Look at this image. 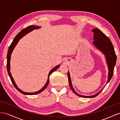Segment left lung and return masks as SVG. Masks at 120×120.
Masks as SVG:
<instances>
[{
  "label": "left lung",
  "mask_w": 120,
  "mask_h": 120,
  "mask_svg": "<svg viewBox=\"0 0 120 120\" xmlns=\"http://www.w3.org/2000/svg\"><path fill=\"white\" fill-rule=\"evenodd\" d=\"M92 32H94V41H93V44L95 47H97L98 50H100L105 55L106 60H107V63L109 68L108 81L107 83H106L107 84L110 81L112 75H113L114 67L116 65V60H117V56H116L115 52L114 46L112 45L111 40H109V39L107 36L105 35L101 30L97 28L92 30ZM68 78L70 87L72 90L73 91L74 94L78 95V96L82 98H91L96 97L103 90V89L105 87V86L97 94L93 95H91V96H85V95H82L78 94L76 92H75L72 86V85L71 78L69 71H68Z\"/></svg>",
  "instance_id": "1"
}]
</instances>
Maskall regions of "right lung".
<instances>
[{
	"mask_svg": "<svg viewBox=\"0 0 120 120\" xmlns=\"http://www.w3.org/2000/svg\"><path fill=\"white\" fill-rule=\"evenodd\" d=\"M41 27H40L39 26H30L28 27H26V28L23 29V30H21V32H19L18 35L16 36V37L15 38V39H13L12 43L11 44V45H10V46L9 47V48L8 50V55H7V65H6V68H7V70H8V74L9 76L11 78V81L12 82V83L13 84V85H14V86L15 87V88L18 90L19 91L20 93H22L23 94H26V95H34V94H39L40 92H42L46 88V87L47 86V85H48L49 83V77H50V75L52 74L54 71H55L56 69H57L58 68L60 67V65H57L56 67H55L54 68H53V69L51 70L50 72V73L48 75V78L47 79V81L46 83L45 84V85H44V86L39 91H38L37 92H26L25 91H23L22 90H20V89L17 86V85H16L15 81H14L13 79V77L11 76V72H10V60H11V54L12 52V51L14 49V48H15V46L17 45V44L18 43L19 41V40L22 38L23 36H25L27 34H28L29 32L32 31L34 30H36V29H39V28H40Z\"/></svg>",
	"mask_w": 120,
	"mask_h": 120,
	"instance_id": "add662e5",
	"label": "right lung"
}]
</instances>
